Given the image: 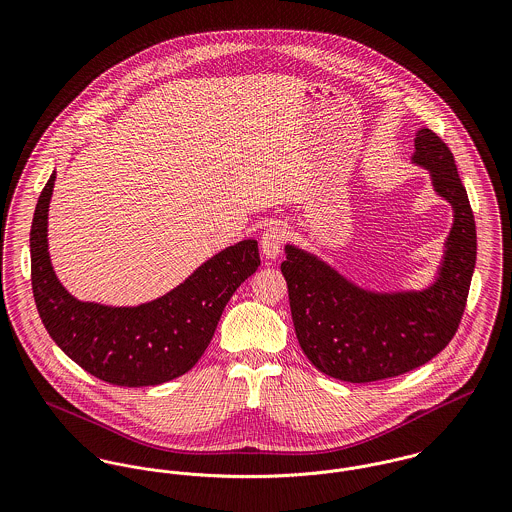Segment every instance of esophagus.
<instances>
[{"instance_id": "esophagus-1", "label": "esophagus", "mask_w": 512, "mask_h": 512, "mask_svg": "<svg viewBox=\"0 0 512 512\" xmlns=\"http://www.w3.org/2000/svg\"><path fill=\"white\" fill-rule=\"evenodd\" d=\"M286 226L284 224H272L264 230V234L260 236V250L264 254L266 260H276L282 246H284V240H286Z\"/></svg>"}]
</instances>
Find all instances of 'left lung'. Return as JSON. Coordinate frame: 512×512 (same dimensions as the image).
Listing matches in <instances>:
<instances>
[{
  "label": "left lung",
  "mask_w": 512,
  "mask_h": 512,
  "mask_svg": "<svg viewBox=\"0 0 512 512\" xmlns=\"http://www.w3.org/2000/svg\"><path fill=\"white\" fill-rule=\"evenodd\" d=\"M412 163L428 169L436 195L451 205L453 224L430 286L368 290L317 254L286 244L293 327L315 368L345 382H374L432 361L453 339L477 260L475 219L449 147L420 128Z\"/></svg>",
  "instance_id": "obj_1"
}]
</instances>
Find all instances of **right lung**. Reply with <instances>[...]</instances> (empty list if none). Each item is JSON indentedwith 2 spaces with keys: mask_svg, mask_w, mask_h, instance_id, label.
Listing matches in <instances>:
<instances>
[{
  "mask_svg": "<svg viewBox=\"0 0 512 512\" xmlns=\"http://www.w3.org/2000/svg\"><path fill=\"white\" fill-rule=\"evenodd\" d=\"M57 173L41 191L31 224V286L39 317L63 353L116 386H155L197 365L220 315L260 266L258 242L240 240L203 262L171 292L140 305L80 301L57 278L49 256V203Z\"/></svg>",
  "mask_w": 512,
  "mask_h": 512,
  "instance_id": "1",
  "label": "right lung"
}]
</instances>
